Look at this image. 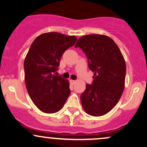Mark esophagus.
Returning a JSON list of instances; mask_svg holds the SVG:
<instances>
[{
	"label": "esophagus",
	"instance_id": "34e87169",
	"mask_svg": "<svg viewBox=\"0 0 147 147\" xmlns=\"http://www.w3.org/2000/svg\"><path fill=\"white\" fill-rule=\"evenodd\" d=\"M69 81H70V83H71V84H74L76 82V81L74 80H70Z\"/></svg>",
	"mask_w": 147,
	"mask_h": 147
}]
</instances>
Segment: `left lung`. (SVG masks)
<instances>
[{
  "instance_id": "8db88e82",
  "label": "left lung",
  "mask_w": 147,
  "mask_h": 147,
  "mask_svg": "<svg viewBox=\"0 0 147 147\" xmlns=\"http://www.w3.org/2000/svg\"><path fill=\"white\" fill-rule=\"evenodd\" d=\"M80 48L94 73L92 84H86L80 96L86 113L100 117L109 112L120 99L125 88L126 65L119 47L111 38L87 35L79 38L75 48Z\"/></svg>"
}]
</instances>
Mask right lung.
Masks as SVG:
<instances>
[{"label":"right lung","instance_id":"right-lung-1","mask_svg":"<svg viewBox=\"0 0 147 147\" xmlns=\"http://www.w3.org/2000/svg\"><path fill=\"white\" fill-rule=\"evenodd\" d=\"M77 41L75 36L46 32L34 40L24 63L27 91L34 104L45 113H55L70 95L67 80L57 76L65 50Z\"/></svg>","mask_w":147,"mask_h":147}]
</instances>
